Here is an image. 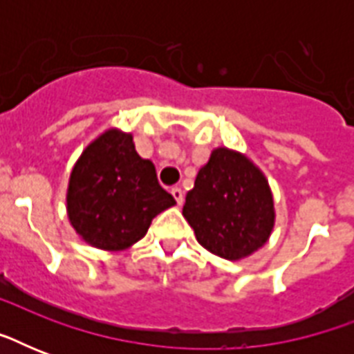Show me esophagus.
<instances>
[{"mask_svg": "<svg viewBox=\"0 0 354 354\" xmlns=\"http://www.w3.org/2000/svg\"><path fill=\"white\" fill-rule=\"evenodd\" d=\"M171 194L174 196V200H176L178 205L183 204V191L180 187H172L171 189Z\"/></svg>", "mask_w": 354, "mask_h": 354, "instance_id": "1", "label": "esophagus"}]
</instances>
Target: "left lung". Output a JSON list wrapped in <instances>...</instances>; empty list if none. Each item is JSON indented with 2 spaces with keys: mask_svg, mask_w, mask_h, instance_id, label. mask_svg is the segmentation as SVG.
<instances>
[{
  "mask_svg": "<svg viewBox=\"0 0 354 354\" xmlns=\"http://www.w3.org/2000/svg\"><path fill=\"white\" fill-rule=\"evenodd\" d=\"M183 216L207 252L241 261L263 248L274 232V194L246 154L218 147L196 174Z\"/></svg>",
  "mask_w": 354,
  "mask_h": 354,
  "instance_id": "1",
  "label": "left lung"
}]
</instances>
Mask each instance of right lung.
Returning a JSON list of instances; mask_svg holds the SVG:
<instances>
[{"instance_id":"right-lung-1","label":"right lung","mask_w":354,"mask_h":354,"mask_svg":"<svg viewBox=\"0 0 354 354\" xmlns=\"http://www.w3.org/2000/svg\"><path fill=\"white\" fill-rule=\"evenodd\" d=\"M174 204L172 194L158 183L154 163L143 160L132 133L119 128L97 136L69 174V224L97 250H128L147 235L156 215Z\"/></svg>"}]
</instances>
